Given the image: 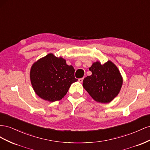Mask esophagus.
<instances>
[{"mask_svg": "<svg viewBox=\"0 0 150 150\" xmlns=\"http://www.w3.org/2000/svg\"><path fill=\"white\" fill-rule=\"evenodd\" d=\"M83 78L79 79V82H80V83H82V82H83Z\"/></svg>", "mask_w": 150, "mask_h": 150, "instance_id": "esophagus-1", "label": "esophagus"}]
</instances>
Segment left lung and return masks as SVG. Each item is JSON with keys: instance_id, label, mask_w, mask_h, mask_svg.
<instances>
[{"instance_id": "1", "label": "left lung", "mask_w": 150, "mask_h": 150, "mask_svg": "<svg viewBox=\"0 0 150 150\" xmlns=\"http://www.w3.org/2000/svg\"><path fill=\"white\" fill-rule=\"evenodd\" d=\"M92 71L83 80V87L92 99L99 103H109L120 92L123 79L115 64L109 60L104 64L93 62Z\"/></svg>"}]
</instances>
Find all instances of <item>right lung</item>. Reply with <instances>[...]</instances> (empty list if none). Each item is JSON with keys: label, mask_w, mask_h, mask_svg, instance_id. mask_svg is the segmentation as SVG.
<instances>
[{"label": "right lung", "mask_w": 150, "mask_h": 150, "mask_svg": "<svg viewBox=\"0 0 150 150\" xmlns=\"http://www.w3.org/2000/svg\"><path fill=\"white\" fill-rule=\"evenodd\" d=\"M75 69L66 59L49 53L34 62L30 70V80L38 97L48 102L62 99L75 78Z\"/></svg>", "instance_id": "add662e5"}]
</instances>
